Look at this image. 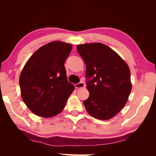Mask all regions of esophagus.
<instances>
[{"label": "esophagus", "instance_id": "34e87169", "mask_svg": "<svg viewBox=\"0 0 156 156\" xmlns=\"http://www.w3.org/2000/svg\"><path fill=\"white\" fill-rule=\"evenodd\" d=\"M85 87V84L83 83H78L75 84V87L76 89H80V88H84Z\"/></svg>", "mask_w": 156, "mask_h": 156}]
</instances>
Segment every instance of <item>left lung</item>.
<instances>
[{
    "label": "left lung",
    "instance_id": "8db88e82",
    "mask_svg": "<svg viewBox=\"0 0 156 156\" xmlns=\"http://www.w3.org/2000/svg\"><path fill=\"white\" fill-rule=\"evenodd\" d=\"M77 50L86 65L89 96L83 103L87 112L97 119L109 120L120 112L131 93L128 65L102 43L78 44Z\"/></svg>",
    "mask_w": 156,
    "mask_h": 156
}]
</instances>
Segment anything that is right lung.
Listing matches in <instances>:
<instances>
[{"mask_svg":"<svg viewBox=\"0 0 156 156\" xmlns=\"http://www.w3.org/2000/svg\"><path fill=\"white\" fill-rule=\"evenodd\" d=\"M72 44L54 41L34 53L20 73L21 96L27 107L41 117L63 110L74 86L69 83L64 66Z\"/></svg>","mask_w":156,"mask_h":156,"instance_id":"1","label":"right lung"}]
</instances>
